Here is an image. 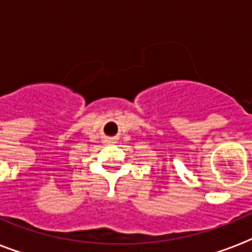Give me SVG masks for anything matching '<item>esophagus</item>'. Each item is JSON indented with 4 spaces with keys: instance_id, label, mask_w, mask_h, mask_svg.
<instances>
[{
    "instance_id": "1",
    "label": "esophagus",
    "mask_w": 252,
    "mask_h": 252,
    "mask_svg": "<svg viewBox=\"0 0 252 252\" xmlns=\"http://www.w3.org/2000/svg\"><path fill=\"white\" fill-rule=\"evenodd\" d=\"M106 142H107V143H114V139H111V138L106 139Z\"/></svg>"
}]
</instances>
